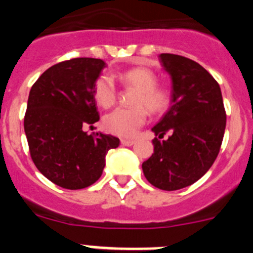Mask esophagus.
<instances>
[{
  "mask_svg": "<svg viewBox=\"0 0 253 253\" xmlns=\"http://www.w3.org/2000/svg\"><path fill=\"white\" fill-rule=\"evenodd\" d=\"M122 144L125 147H130L134 144V140L133 139H122Z\"/></svg>",
  "mask_w": 253,
  "mask_h": 253,
  "instance_id": "1",
  "label": "esophagus"
}]
</instances>
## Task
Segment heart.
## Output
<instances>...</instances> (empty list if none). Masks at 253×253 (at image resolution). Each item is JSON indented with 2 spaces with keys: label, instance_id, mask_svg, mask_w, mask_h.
<instances>
[{
  "label": "heart",
  "instance_id": "obj_1",
  "mask_svg": "<svg viewBox=\"0 0 253 253\" xmlns=\"http://www.w3.org/2000/svg\"><path fill=\"white\" fill-rule=\"evenodd\" d=\"M120 80L126 86L135 88L131 99L133 107H118L104 118V128L118 137L131 138L147 120V108L149 113H161L169 106V92L167 88L158 86L157 77L151 69L135 67L120 75ZM96 102L102 107H110L116 100V87L113 80L101 76L93 88Z\"/></svg>",
  "mask_w": 253,
  "mask_h": 253
}]
</instances>
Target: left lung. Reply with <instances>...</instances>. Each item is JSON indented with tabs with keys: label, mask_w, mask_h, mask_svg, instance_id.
Instances as JSON below:
<instances>
[{
	"label": "left lung",
	"mask_w": 253,
	"mask_h": 253,
	"mask_svg": "<svg viewBox=\"0 0 253 253\" xmlns=\"http://www.w3.org/2000/svg\"><path fill=\"white\" fill-rule=\"evenodd\" d=\"M172 82L171 105L152 128L154 152L142 165L153 186L173 191L193 185L211 167L222 146L225 110L218 82L189 58L160 54Z\"/></svg>",
	"instance_id": "left-lung-1"
}]
</instances>
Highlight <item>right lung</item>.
Segmentation results:
<instances>
[{
    "mask_svg": "<svg viewBox=\"0 0 253 253\" xmlns=\"http://www.w3.org/2000/svg\"><path fill=\"white\" fill-rule=\"evenodd\" d=\"M106 63L75 58L48 68L31 87L24 129L31 158L48 180L63 189H84L102 175L105 157L119 147L110 134L88 135L99 122L93 88Z\"/></svg>",
    "mask_w": 253,
    "mask_h": 253,
    "instance_id": "obj_1",
    "label": "right lung"
}]
</instances>
